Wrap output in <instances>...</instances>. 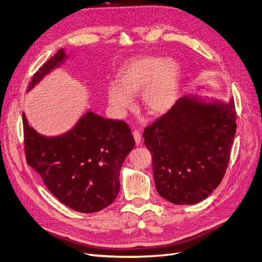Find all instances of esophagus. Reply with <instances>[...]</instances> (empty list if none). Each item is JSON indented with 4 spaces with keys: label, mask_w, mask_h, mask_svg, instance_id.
<instances>
[{
    "label": "esophagus",
    "mask_w": 262,
    "mask_h": 262,
    "mask_svg": "<svg viewBox=\"0 0 262 262\" xmlns=\"http://www.w3.org/2000/svg\"><path fill=\"white\" fill-rule=\"evenodd\" d=\"M133 138H134L135 144H137V145H140V144H141L142 135H141V132H140L139 130H134V131H133Z\"/></svg>",
    "instance_id": "1"
}]
</instances>
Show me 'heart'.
Returning <instances> with one entry per match:
<instances>
[{
	"mask_svg": "<svg viewBox=\"0 0 262 262\" xmlns=\"http://www.w3.org/2000/svg\"><path fill=\"white\" fill-rule=\"evenodd\" d=\"M182 70L174 59L139 57L124 63L118 73V82L107 87L106 96L112 111L122 117L134 104L133 96L141 90L143 107L155 116L169 111L176 101Z\"/></svg>",
	"mask_w": 262,
	"mask_h": 262,
	"instance_id": "obj_1",
	"label": "heart"
}]
</instances>
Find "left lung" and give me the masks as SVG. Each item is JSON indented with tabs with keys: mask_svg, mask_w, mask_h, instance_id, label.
Here are the masks:
<instances>
[{
	"mask_svg": "<svg viewBox=\"0 0 262 262\" xmlns=\"http://www.w3.org/2000/svg\"><path fill=\"white\" fill-rule=\"evenodd\" d=\"M234 100L184 97L143 133L158 193L174 204L203 201L222 183L236 132Z\"/></svg>",
	"mask_w": 262,
	"mask_h": 262,
	"instance_id": "8db88e82",
	"label": "left lung"
}]
</instances>
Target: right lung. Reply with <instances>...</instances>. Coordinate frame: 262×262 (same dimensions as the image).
Masks as SVG:
<instances>
[{
    "label": "right lung",
    "mask_w": 262,
    "mask_h": 262,
    "mask_svg": "<svg viewBox=\"0 0 262 262\" xmlns=\"http://www.w3.org/2000/svg\"><path fill=\"white\" fill-rule=\"evenodd\" d=\"M64 58L63 49L58 50L33 75L28 90ZM23 124L27 163L61 203L76 212L96 213L114 202L120 167L135 146L127 123L89 112L74 129L55 138L31 128L25 113Z\"/></svg>",
    "instance_id": "1"
}]
</instances>
